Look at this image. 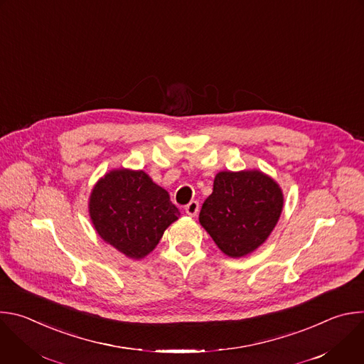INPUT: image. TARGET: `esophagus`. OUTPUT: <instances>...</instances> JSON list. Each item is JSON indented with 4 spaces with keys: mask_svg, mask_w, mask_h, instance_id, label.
<instances>
[{
    "mask_svg": "<svg viewBox=\"0 0 364 364\" xmlns=\"http://www.w3.org/2000/svg\"><path fill=\"white\" fill-rule=\"evenodd\" d=\"M198 209H200V205H198V201H196V200H191V201L184 207V210H186V213H187L188 216H196V215L198 213Z\"/></svg>",
    "mask_w": 364,
    "mask_h": 364,
    "instance_id": "34e87169",
    "label": "esophagus"
}]
</instances>
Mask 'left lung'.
Returning a JSON list of instances; mask_svg holds the SVG:
<instances>
[{
  "instance_id": "obj_1",
  "label": "left lung",
  "mask_w": 364,
  "mask_h": 364,
  "mask_svg": "<svg viewBox=\"0 0 364 364\" xmlns=\"http://www.w3.org/2000/svg\"><path fill=\"white\" fill-rule=\"evenodd\" d=\"M284 197L278 184L259 171H222L200 210V223L232 257L261 246L274 230Z\"/></svg>"
}]
</instances>
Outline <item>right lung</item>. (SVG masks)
I'll list each match as a JSON object with an SVG mask.
<instances>
[{
  "label": "right lung",
  "mask_w": 364,
  "mask_h": 364,
  "mask_svg": "<svg viewBox=\"0 0 364 364\" xmlns=\"http://www.w3.org/2000/svg\"><path fill=\"white\" fill-rule=\"evenodd\" d=\"M89 213L99 236L132 259L149 253L180 216L164 188L131 170L111 171L95 186Z\"/></svg>",
  "instance_id": "add662e5"
}]
</instances>
